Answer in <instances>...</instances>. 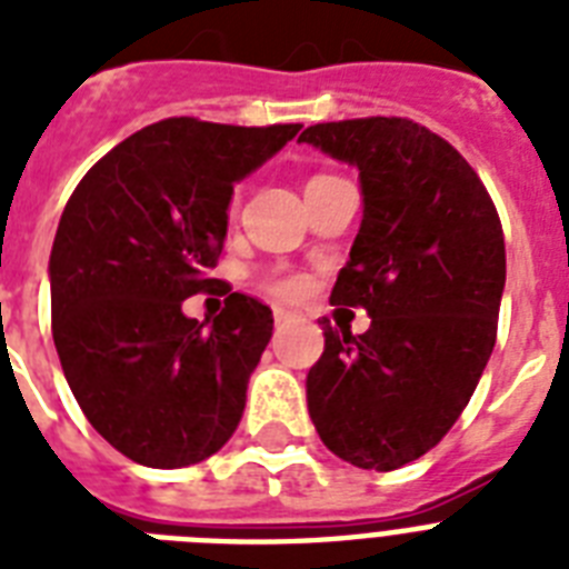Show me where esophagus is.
<instances>
[{
  "label": "esophagus",
  "mask_w": 569,
  "mask_h": 569,
  "mask_svg": "<svg viewBox=\"0 0 569 569\" xmlns=\"http://www.w3.org/2000/svg\"><path fill=\"white\" fill-rule=\"evenodd\" d=\"M289 321H295V312L283 310V307H274V325H277V328H283V325H289Z\"/></svg>",
  "instance_id": "1"
}]
</instances>
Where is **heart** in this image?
<instances>
[{
	"label": "heart",
	"mask_w": 569,
	"mask_h": 569,
	"mask_svg": "<svg viewBox=\"0 0 569 569\" xmlns=\"http://www.w3.org/2000/svg\"><path fill=\"white\" fill-rule=\"evenodd\" d=\"M274 292L298 295V292H301V280H295V277H286V280H274Z\"/></svg>",
	"instance_id": "heart-1"
}]
</instances>
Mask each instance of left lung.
Masks as SVG:
<instances>
[{
	"label": "left lung",
	"mask_w": 569,
	"mask_h": 569,
	"mask_svg": "<svg viewBox=\"0 0 569 569\" xmlns=\"http://www.w3.org/2000/svg\"><path fill=\"white\" fill-rule=\"evenodd\" d=\"M298 141L360 171L363 221L330 301L372 319L360 337L321 321L310 419L337 458L389 472L446 437L493 355L502 223L467 159L413 120L316 123Z\"/></svg>",
	"instance_id": "left-lung-1"
}]
</instances>
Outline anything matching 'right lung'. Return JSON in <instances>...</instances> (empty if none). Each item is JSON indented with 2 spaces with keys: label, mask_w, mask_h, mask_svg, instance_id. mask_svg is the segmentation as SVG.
I'll list each match as a JSON object with an SVG mask.
<instances>
[{
  "label": "right lung",
  "mask_w": 569,
  "mask_h": 569,
  "mask_svg": "<svg viewBox=\"0 0 569 569\" xmlns=\"http://www.w3.org/2000/svg\"><path fill=\"white\" fill-rule=\"evenodd\" d=\"M298 129L159 120L67 200L49 253L52 339L88 422L136 463L191 467L239 428L271 310L232 292L197 321L182 301L214 283L232 186Z\"/></svg>",
  "instance_id": "right-lung-1"
}]
</instances>
